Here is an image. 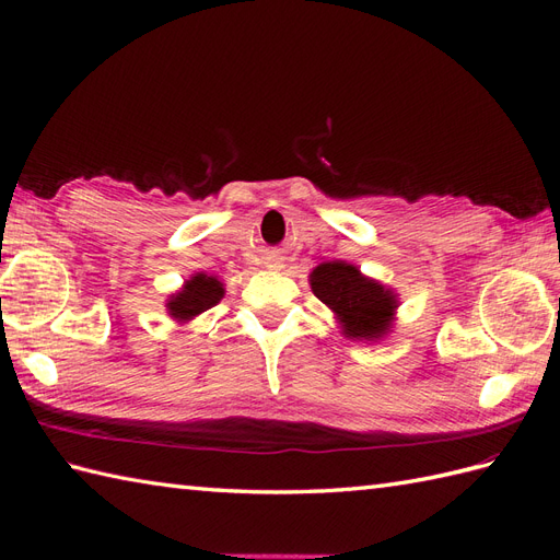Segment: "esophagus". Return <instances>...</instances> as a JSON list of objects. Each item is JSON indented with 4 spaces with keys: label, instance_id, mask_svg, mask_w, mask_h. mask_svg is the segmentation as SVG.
Listing matches in <instances>:
<instances>
[{
    "label": "esophagus",
    "instance_id": "esophagus-1",
    "mask_svg": "<svg viewBox=\"0 0 560 560\" xmlns=\"http://www.w3.org/2000/svg\"><path fill=\"white\" fill-rule=\"evenodd\" d=\"M270 268H276V270H278V268H280V266H278V264H273V266H270Z\"/></svg>",
    "mask_w": 560,
    "mask_h": 560
}]
</instances>
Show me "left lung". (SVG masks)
<instances>
[{
  "instance_id": "left-lung-1",
  "label": "left lung",
  "mask_w": 560,
  "mask_h": 560,
  "mask_svg": "<svg viewBox=\"0 0 560 560\" xmlns=\"http://www.w3.org/2000/svg\"><path fill=\"white\" fill-rule=\"evenodd\" d=\"M313 294L334 313L346 338L378 343L393 331L399 296L348 261H327L311 270Z\"/></svg>"
}]
</instances>
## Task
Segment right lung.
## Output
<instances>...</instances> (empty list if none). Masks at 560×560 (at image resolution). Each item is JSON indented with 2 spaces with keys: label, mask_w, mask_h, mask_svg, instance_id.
<instances>
[{
  "label": "right lung",
  "mask_w": 560,
  "mask_h": 560,
  "mask_svg": "<svg viewBox=\"0 0 560 560\" xmlns=\"http://www.w3.org/2000/svg\"><path fill=\"white\" fill-rule=\"evenodd\" d=\"M224 282L217 276L208 273H194L189 280H184V284L175 294L167 296L165 301V311L179 325H186V322L196 319L212 306H217L219 301L224 299Z\"/></svg>",
  "instance_id": "add662e5"
}]
</instances>
